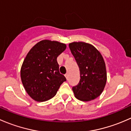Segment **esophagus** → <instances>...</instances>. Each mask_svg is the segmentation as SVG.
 I'll return each mask as SVG.
<instances>
[{
  "instance_id": "34e87169",
  "label": "esophagus",
  "mask_w": 131,
  "mask_h": 131,
  "mask_svg": "<svg viewBox=\"0 0 131 131\" xmlns=\"http://www.w3.org/2000/svg\"><path fill=\"white\" fill-rule=\"evenodd\" d=\"M64 75H65V77L67 78V80H68V73H66Z\"/></svg>"
}]
</instances>
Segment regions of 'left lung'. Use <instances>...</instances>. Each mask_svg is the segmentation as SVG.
I'll return each instance as SVG.
<instances>
[{"mask_svg": "<svg viewBox=\"0 0 131 131\" xmlns=\"http://www.w3.org/2000/svg\"><path fill=\"white\" fill-rule=\"evenodd\" d=\"M71 52L79 67L80 79L72 88L77 99L93 100L100 96L106 83L105 61L98 50L90 43L74 42L69 43Z\"/></svg>", "mask_w": 131, "mask_h": 131, "instance_id": "obj_1", "label": "left lung"}]
</instances>
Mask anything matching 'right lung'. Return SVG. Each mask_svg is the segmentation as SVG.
<instances>
[{"mask_svg": "<svg viewBox=\"0 0 131 131\" xmlns=\"http://www.w3.org/2000/svg\"><path fill=\"white\" fill-rule=\"evenodd\" d=\"M66 44L57 41L41 40L26 55L21 68V79L25 91L35 101H47L57 93L66 81L59 73L57 58L66 49Z\"/></svg>", "mask_w": 131, "mask_h": 131, "instance_id": "1", "label": "right lung"}]
</instances>
